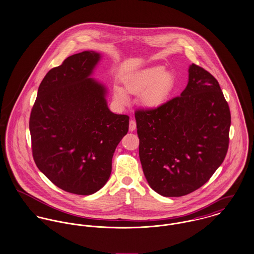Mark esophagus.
<instances>
[{
    "mask_svg": "<svg viewBox=\"0 0 254 254\" xmlns=\"http://www.w3.org/2000/svg\"><path fill=\"white\" fill-rule=\"evenodd\" d=\"M137 128V124H136V121L135 120H131L130 123H129V131L130 132H133L135 131Z\"/></svg>",
    "mask_w": 254,
    "mask_h": 254,
    "instance_id": "esophagus-1",
    "label": "esophagus"
}]
</instances>
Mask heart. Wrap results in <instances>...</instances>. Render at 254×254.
<instances>
[{"label":"heart","instance_id":"b5f03b06","mask_svg":"<svg viewBox=\"0 0 254 254\" xmlns=\"http://www.w3.org/2000/svg\"><path fill=\"white\" fill-rule=\"evenodd\" d=\"M176 76L164 66L157 65L140 69L124 80V89L115 86L114 99L121 106L129 103L127 94L138 95L139 103L148 110L165 105L176 89Z\"/></svg>","mask_w":254,"mask_h":254}]
</instances>
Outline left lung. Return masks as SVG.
<instances>
[{
  "label": "left lung",
  "instance_id": "obj_1",
  "mask_svg": "<svg viewBox=\"0 0 254 254\" xmlns=\"http://www.w3.org/2000/svg\"><path fill=\"white\" fill-rule=\"evenodd\" d=\"M138 155L149 186L165 197L187 195L205 185L229 144V106L218 81L192 64L181 96L135 114Z\"/></svg>",
  "mask_w": 254,
  "mask_h": 254
}]
</instances>
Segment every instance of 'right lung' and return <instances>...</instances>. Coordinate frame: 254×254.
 <instances>
[{
	"label": "right lung",
	"instance_id": "obj_1",
	"mask_svg": "<svg viewBox=\"0 0 254 254\" xmlns=\"http://www.w3.org/2000/svg\"><path fill=\"white\" fill-rule=\"evenodd\" d=\"M101 54H73L41 82L29 128L33 157L57 187L91 195L109 181L117 144L127 134L129 116L107 103V87L91 77Z\"/></svg>",
	"mask_w": 254,
	"mask_h": 254
}]
</instances>
